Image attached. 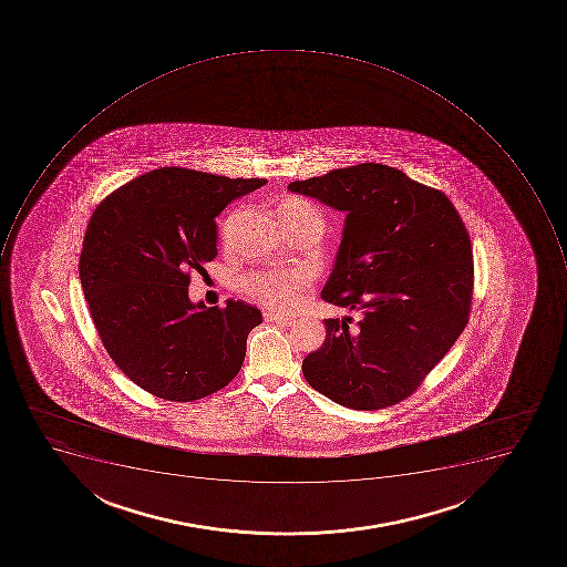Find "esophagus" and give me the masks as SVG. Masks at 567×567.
<instances>
[{"label":"esophagus","mask_w":567,"mask_h":567,"mask_svg":"<svg viewBox=\"0 0 567 567\" xmlns=\"http://www.w3.org/2000/svg\"><path fill=\"white\" fill-rule=\"evenodd\" d=\"M264 321L277 322V324L281 326H292L296 322L292 317L278 316V313L272 312H264Z\"/></svg>","instance_id":"obj_1"}]
</instances>
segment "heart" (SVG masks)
Here are the masks:
<instances>
[{
  "label": "heart",
  "instance_id": "obj_1",
  "mask_svg": "<svg viewBox=\"0 0 567 567\" xmlns=\"http://www.w3.org/2000/svg\"><path fill=\"white\" fill-rule=\"evenodd\" d=\"M281 209L312 210L310 204L299 198H287L281 202ZM319 215V213H317ZM308 284V272L303 269H289V271L255 272L246 280V292L257 299L260 305L272 312L289 313L298 308L301 292Z\"/></svg>",
  "mask_w": 567,
  "mask_h": 567
}]
</instances>
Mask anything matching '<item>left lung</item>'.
I'll use <instances>...</instances> for the list:
<instances>
[{
  "label": "left lung",
  "instance_id": "left-lung-1",
  "mask_svg": "<svg viewBox=\"0 0 567 567\" xmlns=\"http://www.w3.org/2000/svg\"><path fill=\"white\" fill-rule=\"evenodd\" d=\"M287 189L346 213L322 299L351 317L326 319L303 360L308 384L340 406L380 410L415 392L468 322L473 255L442 192L401 169L363 163Z\"/></svg>",
  "mask_w": 567,
  "mask_h": 567
}]
</instances>
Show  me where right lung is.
<instances>
[{"label": "right lung", "mask_w": 567, "mask_h": 567, "mask_svg": "<svg viewBox=\"0 0 567 567\" xmlns=\"http://www.w3.org/2000/svg\"><path fill=\"white\" fill-rule=\"evenodd\" d=\"M266 178L152 169L99 204L86 227L80 280L107 354L140 389L189 402L236 378L259 308L193 303L189 272L216 257V216Z\"/></svg>", "instance_id": "right-lung-1"}]
</instances>
